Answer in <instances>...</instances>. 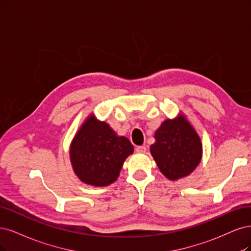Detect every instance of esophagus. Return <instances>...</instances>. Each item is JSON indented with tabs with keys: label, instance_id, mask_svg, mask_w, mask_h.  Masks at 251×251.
Masks as SVG:
<instances>
[{
	"label": "esophagus",
	"instance_id": "1",
	"mask_svg": "<svg viewBox=\"0 0 251 251\" xmlns=\"http://www.w3.org/2000/svg\"><path fill=\"white\" fill-rule=\"evenodd\" d=\"M135 151L137 153H145V152H146V147H145V146H137L135 148Z\"/></svg>",
	"mask_w": 251,
	"mask_h": 251
}]
</instances>
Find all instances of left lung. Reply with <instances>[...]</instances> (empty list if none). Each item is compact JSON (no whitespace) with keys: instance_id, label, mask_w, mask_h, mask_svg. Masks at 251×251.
<instances>
[{"instance_id":"8db88e82","label":"left lung","mask_w":251,"mask_h":251,"mask_svg":"<svg viewBox=\"0 0 251 251\" xmlns=\"http://www.w3.org/2000/svg\"><path fill=\"white\" fill-rule=\"evenodd\" d=\"M155 143L150 146L159 171L169 180L189 176L200 164L202 143L196 129L183 114L167 119L155 130Z\"/></svg>"}]
</instances>
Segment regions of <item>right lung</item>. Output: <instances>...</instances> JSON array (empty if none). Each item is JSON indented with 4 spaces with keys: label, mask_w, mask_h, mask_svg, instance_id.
Segmentation results:
<instances>
[{
    "label": "right lung",
    "mask_w": 251,
    "mask_h": 251,
    "mask_svg": "<svg viewBox=\"0 0 251 251\" xmlns=\"http://www.w3.org/2000/svg\"><path fill=\"white\" fill-rule=\"evenodd\" d=\"M134 148L127 137L118 135L108 123L88 115L70 145V160L80 181L93 187L115 182L125 159Z\"/></svg>",
    "instance_id": "obj_1"
}]
</instances>
